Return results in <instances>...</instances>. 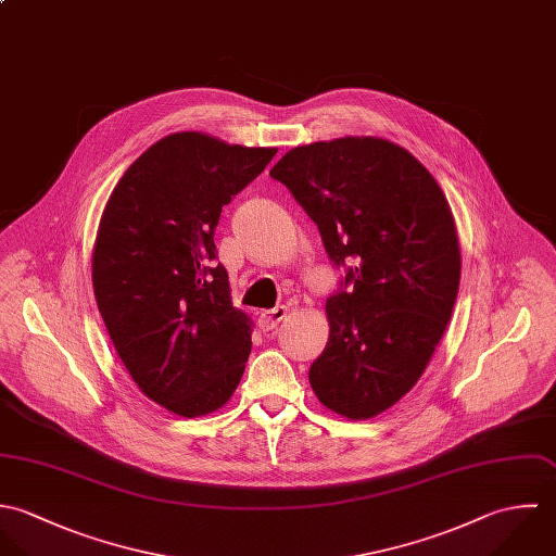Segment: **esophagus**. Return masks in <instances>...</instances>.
Returning a JSON list of instances; mask_svg holds the SVG:
<instances>
[{
    "mask_svg": "<svg viewBox=\"0 0 556 556\" xmlns=\"http://www.w3.org/2000/svg\"><path fill=\"white\" fill-rule=\"evenodd\" d=\"M288 316V307H275V309H268V312H262L260 314V329L262 331H270V329H277V325L281 320H286Z\"/></svg>",
    "mask_w": 556,
    "mask_h": 556,
    "instance_id": "34e87169",
    "label": "esophagus"
}]
</instances>
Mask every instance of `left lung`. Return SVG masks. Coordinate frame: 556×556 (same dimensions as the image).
Here are the masks:
<instances>
[{
	"mask_svg": "<svg viewBox=\"0 0 556 556\" xmlns=\"http://www.w3.org/2000/svg\"><path fill=\"white\" fill-rule=\"evenodd\" d=\"M270 176L318 225L343 286L327 301L329 341L309 369L318 400L348 419L397 404L426 371L459 288L457 229L434 176L382 137L286 152Z\"/></svg>",
	"mask_w": 556,
	"mask_h": 556,
	"instance_id": "8db88e82",
	"label": "left lung"
}]
</instances>
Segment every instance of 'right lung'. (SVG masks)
Returning a JSON list of instances; mask_svg holds the SVG:
<instances>
[{"label": "right lung", "instance_id": "obj_1", "mask_svg": "<svg viewBox=\"0 0 556 556\" xmlns=\"http://www.w3.org/2000/svg\"><path fill=\"white\" fill-rule=\"evenodd\" d=\"M275 154L172 132L124 172L103 211L92 251L99 312L135 384L174 415L219 410L242 378L253 323L231 305L213 236L223 206Z\"/></svg>", "mask_w": 556, "mask_h": 556}]
</instances>
